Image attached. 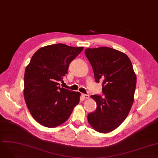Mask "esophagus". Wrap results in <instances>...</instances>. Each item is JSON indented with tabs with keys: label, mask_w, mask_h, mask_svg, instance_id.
I'll return each mask as SVG.
<instances>
[{
	"label": "esophagus",
	"mask_w": 158,
	"mask_h": 158,
	"mask_svg": "<svg viewBox=\"0 0 158 158\" xmlns=\"http://www.w3.org/2000/svg\"><path fill=\"white\" fill-rule=\"evenodd\" d=\"M81 96L84 99H89V96L88 94H81Z\"/></svg>",
	"instance_id": "esophagus-1"
}]
</instances>
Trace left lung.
<instances>
[{
	"mask_svg": "<svg viewBox=\"0 0 158 158\" xmlns=\"http://www.w3.org/2000/svg\"><path fill=\"white\" fill-rule=\"evenodd\" d=\"M95 81H102L105 97L92 95L96 110L88 114V122L100 133L114 131L128 116L134 102L136 75L126 54L107 47L85 49Z\"/></svg>",
	"mask_w": 158,
	"mask_h": 158,
	"instance_id": "left-lung-1",
	"label": "left lung"
}]
</instances>
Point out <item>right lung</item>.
Instances as JSON below:
<instances>
[{
  "mask_svg": "<svg viewBox=\"0 0 158 158\" xmlns=\"http://www.w3.org/2000/svg\"><path fill=\"white\" fill-rule=\"evenodd\" d=\"M84 47L63 44L40 48L33 55L24 74V96L33 118L40 125L54 128L63 124L79 103L80 93L60 87L69 64Z\"/></svg>",
  "mask_w": 158,
  "mask_h": 158,
  "instance_id": "right-lung-1",
  "label": "right lung"
}]
</instances>
